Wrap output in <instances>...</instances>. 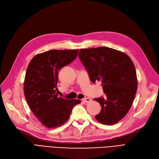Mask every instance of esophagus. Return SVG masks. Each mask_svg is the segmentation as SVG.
<instances>
[{"mask_svg":"<svg viewBox=\"0 0 159 159\" xmlns=\"http://www.w3.org/2000/svg\"><path fill=\"white\" fill-rule=\"evenodd\" d=\"M82 101H83L84 102H86V103H88V102H90L91 101V99L89 98H84L82 99Z\"/></svg>","mask_w":159,"mask_h":159,"instance_id":"esophagus-1","label":"esophagus"}]
</instances>
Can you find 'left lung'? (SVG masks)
Instances as JSON below:
<instances>
[{"label":"left lung","instance_id":"1","mask_svg":"<svg viewBox=\"0 0 159 159\" xmlns=\"http://www.w3.org/2000/svg\"><path fill=\"white\" fill-rule=\"evenodd\" d=\"M78 57L95 84L101 81L106 97L94 98L101 106L97 121L113 125L122 120L130 109L138 89L134 64L123 52L100 47L81 48Z\"/></svg>","mask_w":159,"mask_h":159}]
</instances>
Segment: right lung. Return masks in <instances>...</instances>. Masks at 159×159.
I'll use <instances>...</instances> for the list:
<instances>
[{
  "label": "right lung",
  "instance_id": "obj_1",
  "mask_svg": "<svg viewBox=\"0 0 159 159\" xmlns=\"http://www.w3.org/2000/svg\"><path fill=\"white\" fill-rule=\"evenodd\" d=\"M78 50H51L38 54L27 66L24 83L26 101L41 123L48 128L67 121L78 99L58 97V72L76 58Z\"/></svg>",
  "mask_w": 159,
  "mask_h": 159
}]
</instances>
